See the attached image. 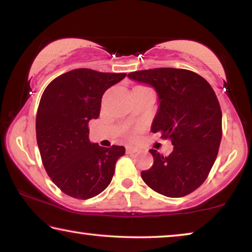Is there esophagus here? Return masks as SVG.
<instances>
[{"label":"esophagus","instance_id":"esophagus-1","mask_svg":"<svg viewBox=\"0 0 252 252\" xmlns=\"http://www.w3.org/2000/svg\"><path fill=\"white\" fill-rule=\"evenodd\" d=\"M136 152V149L133 148V147H127L126 148V153L127 155H131V153H134Z\"/></svg>","mask_w":252,"mask_h":252}]
</instances>
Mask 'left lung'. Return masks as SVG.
Wrapping results in <instances>:
<instances>
[{
    "instance_id": "obj_1",
    "label": "left lung",
    "mask_w": 252,
    "mask_h": 252,
    "mask_svg": "<svg viewBox=\"0 0 252 252\" xmlns=\"http://www.w3.org/2000/svg\"><path fill=\"white\" fill-rule=\"evenodd\" d=\"M127 78L148 84L158 94L151 131L162 132L173 151L161 156L151 149L152 167L142 180L170 198L189 194L206 180L218 155L222 113L211 85L192 71L172 67L131 72Z\"/></svg>"
}]
</instances>
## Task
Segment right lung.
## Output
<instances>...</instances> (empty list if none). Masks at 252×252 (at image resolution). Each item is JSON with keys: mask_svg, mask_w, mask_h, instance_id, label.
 <instances>
[{"mask_svg": "<svg viewBox=\"0 0 252 252\" xmlns=\"http://www.w3.org/2000/svg\"><path fill=\"white\" fill-rule=\"evenodd\" d=\"M126 73L75 69L58 76L42 94L36 114V141L51 180L65 194L90 199L112 180L121 146L100 147L89 139V121L100 116L103 93Z\"/></svg>", "mask_w": 252, "mask_h": 252, "instance_id": "1", "label": "right lung"}]
</instances>
